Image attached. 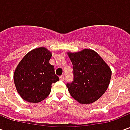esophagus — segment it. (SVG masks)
Masks as SVG:
<instances>
[{
    "instance_id": "1",
    "label": "esophagus",
    "mask_w": 130,
    "mask_h": 130,
    "mask_svg": "<svg viewBox=\"0 0 130 130\" xmlns=\"http://www.w3.org/2000/svg\"><path fill=\"white\" fill-rule=\"evenodd\" d=\"M60 80H61V81H63L64 80V75H61V76H60Z\"/></svg>"
}]
</instances>
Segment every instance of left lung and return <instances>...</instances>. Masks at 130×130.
<instances>
[{
	"instance_id": "obj_1",
	"label": "left lung",
	"mask_w": 130,
	"mask_h": 130,
	"mask_svg": "<svg viewBox=\"0 0 130 130\" xmlns=\"http://www.w3.org/2000/svg\"><path fill=\"white\" fill-rule=\"evenodd\" d=\"M73 65L74 79L67 87L72 97L79 103L96 101L107 90L111 71L97 53L84 49L77 53H68Z\"/></svg>"
}]
</instances>
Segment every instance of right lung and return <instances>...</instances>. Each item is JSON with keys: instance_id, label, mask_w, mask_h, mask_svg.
Instances as JSON below:
<instances>
[{"instance_id": "right-lung-1", "label": "right lung", "mask_w": 130, "mask_h": 130, "mask_svg": "<svg viewBox=\"0 0 130 130\" xmlns=\"http://www.w3.org/2000/svg\"><path fill=\"white\" fill-rule=\"evenodd\" d=\"M52 53L40 47L29 51L18 64L13 74L17 90L27 102L39 103L48 96L52 83L59 78L49 63Z\"/></svg>"}]
</instances>
